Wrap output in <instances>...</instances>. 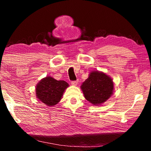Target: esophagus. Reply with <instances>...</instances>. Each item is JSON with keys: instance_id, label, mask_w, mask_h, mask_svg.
Segmentation results:
<instances>
[{"instance_id": "1", "label": "esophagus", "mask_w": 151, "mask_h": 151, "mask_svg": "<svg viewBox=\"0 0 151 151\" xmlns=\"http://www.w3.org/2000/svg\"><path fill=\"white\" fill-rule=\"evenodd\" d=\"M77 83H78V81H71V84H72V85H74V86H76V85H77Z\"/></svg>"}]
</instances>
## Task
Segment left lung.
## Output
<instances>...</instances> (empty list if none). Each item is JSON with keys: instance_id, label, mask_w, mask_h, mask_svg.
Instances as JSON below:
<instances>
[{"instance_id": "left-lung-1", "label": "left lung", "mask_w": 151, "mask_h": 151, "mask_svg": "<svg viewBox=\"0 0 151 151\" xmlns=\"http://www.w3.org/2000/svg\"><path fill=\"white\" fill-rule=\"evenodd\" d=\"M85 99L97 105L110 98L113 91L112 79L103 73L92 72L81 86Z\"/></svg>"}]
</instances>
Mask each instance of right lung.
Returning <instances> with one entry per match:
<instances>
[{"mask_svg": "<svg viewBox=\"0 0 151 151\" xmlns=\"http://www.w3.org/2000/svg\"><path fill=\"white\" fill-rule=\"evenodd\" d=\"M68 84L65 81H57L52 77H46L38 84L36 88L37 98L47 104L53 106L60 101Z\"/></svg>", "mask_w": 151, "mask_h": 151, "instance_id": "obj_1", "label": "right lung"}]
</instances>
